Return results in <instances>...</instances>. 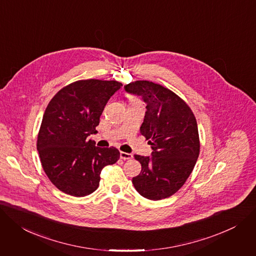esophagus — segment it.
<instances>
[{
	"instance_id": "obj_1",
	"label": "esophagus",
	"mask_w": 256,
	"mask_h": 256,
	"mask_svg": "<svg viewBox=\"0 0 256 256\" xmlns=\"http://www.w3.org/2000/svg\"><path fill=\"white\" fill-rule=\"evenodd\" d=\"M120 158L124 160H128L132 158V155L130 153H126V152H120Z\"/></svg>"
}]
</instances>
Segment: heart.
I'll use <instances>...</instances> for the list:
<instances>
[{"mask_svg":"<svg viewBox=\"0 0 256 256\" xmlns=\"http://www.w3.org/2000/svg\"><path fill=\"white\" fill-rule=\"evenodd\" d=\"M132 101H134V100H132Z\"/></svg>","mask_w":256,"mask_h":256,"instance_id":"obj_1","label":"heart"}]
</instances>
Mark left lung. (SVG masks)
<instances>
[{"mask_svg":"<svg viewBox=\"0 0 256 256\" xmlns=\"http://www.w3.org/2000/svg\"><path fill=\"white\" fill-rule=\"evenodd\" d=\"M124 90L146 104L140 130L153 150L151 156L134 155L142 170L132 178L134 187L150 200L168 198L182 188L196 164L200 150L196 118L187 104L160 84L138 80Z\"/></svg>","mask_w":256,"mask_h":256,"instance_id":"obj_1","label":"left lung"}]
</instances>
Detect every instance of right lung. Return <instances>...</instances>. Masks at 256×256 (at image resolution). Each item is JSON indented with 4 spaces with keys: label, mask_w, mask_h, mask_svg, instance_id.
I'll use <instances>...</instances> for the list:
<instances>
[{
    "label": "right lung",
    "mask_w": 256,
    "mask_h": 256,
    "mask_svg": "<svg viewBox=\"0 0 256 256\" xmlns=\"http://www.w3.org/2000/svg\"><path fill=\"white\" fill-rule=\"evenodd\" d=\"M122 86L78 80L60 90L46 108L36 149L46 174L65 194L84 197L95 192L102 168L120 159L118 149L96 147L88 136L97 132L104 107Z\"/></svg>",
    "instance_id": "1"
}]
</instances>
